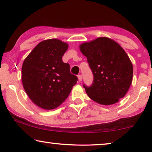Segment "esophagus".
I'll return each instance as SVG.
<instances>
[{"label": "esophagus", "mask_w": 152, "mask_h": 152, "mask_svg": "<svg viewBox=\"0 0 152 152\" xmlns=\"http://www.w3.org/2000/svg\"><path fill=\"white\" fill-rule=\"evenodd\" d=\"M77 78H78V81H79V82H82V76L81 75H79L77 76Z\"/></svg>", "instance_id": "esophagus-1"}]
</instances>
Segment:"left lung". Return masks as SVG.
Masks as SVG:
<instances>
[{
	"label": "left lung",
	"mask_w": 152,
	"mask_h": 152,
	"mask_svg": "<svg viewBox=\"0 0 152 152\" xmlns=\"http://www.w3.org/2000/svg\"><path fill=\"white\" fill-rule=\"evenodd\" d=\"M93 74L90 87L84 85L93 101L102 105L117 103L129 89L133 65L124 49L113 39L101 37L80 45Z\"/></svg>",
	"instance_id": "obj_1"
}]
</instances>
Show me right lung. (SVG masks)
<instances>
[{"label":"right lung","mask_w":152,"mask_h":152,"mask_svg":"<svg viewBox=\"0 0 152 152\" xmlns=\"http://www.w3.org/2000/svg\"><path fill=\"white\" fill-rule=\"evenodd\" d=\"M67 43L57 39L42 41L31 51L22 66L24 90L37 106L51 110L61 105L69 95L77 77L62 57Z\"/></svg>","instance_id":"right-lung-1"}]
</instances>
